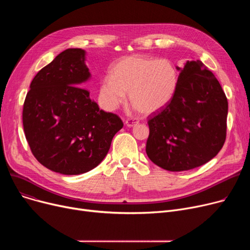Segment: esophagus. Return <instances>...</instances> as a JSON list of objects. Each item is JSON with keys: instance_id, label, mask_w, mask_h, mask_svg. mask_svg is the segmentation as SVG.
<instances>
[{"instance_id": "34e87169", "label": "esophagus", "mask_w": 250, "mask_h": 250, "mask_svg": "<svg viewBox=\"0 0 250 250\" xmlns=\"http://www.w3.org/2000/svg\"><path fill=\"white\" fill-rule=\"evenodd\" d=\"M139 124V121L137 120V118H127V120L125 121V125L127 126H135Z\"/></svg>"}]
</instances>
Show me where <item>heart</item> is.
Listing matches in <instances>:
<instances>
[{"instance_id":"1","label":"heart","mask_w":250,"mask_h":250,"mask_svg":"<svg viewBox=\"0 0 250 250\" xmlns=\"http://www.w3.org/2000/svg\"><path fill=\"white\" fill-rule=\"evenodd\" d=\"M179 76L168 60L133 55L118 60L100 84V99L105 108L115 109L128 92L130 104L142 114L164 108L173 98Z\"/></svg>"}]
</instances>
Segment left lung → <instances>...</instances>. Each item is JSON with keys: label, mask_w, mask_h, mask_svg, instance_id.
<instances>
[{"label": "left lung", "mask_w": 250, "mask_h": 250, "mask_svg": "<svg viewBox=\"0 0 250 250\" xmlns=\"http://www.w3.org/2000/svg\"><path fill=\"white\" fill-rule=\"evenodd\" d=\"M227 114L228 100L215 75L201 61L187 62L171 101L149 115L148 157L168 171L208 162L225 143Z\"/></svg>", "instance_id": "1"}]
</instances>
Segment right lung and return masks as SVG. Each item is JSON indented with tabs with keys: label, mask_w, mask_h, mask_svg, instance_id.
Masks as SVG:
<instances>
[{
	"label": "right lung",
	"mask_w": 250,
	"mask_h": 250,
	"mask_svg": "<svg viewBox=\"0 0 250 250\" xmlns=\"http://www.w3.org/2000/svg\"><path fill=\"white\" fill-rule=\"evenodd\" d=\"M85 51L65 49L39 71L26 95L22 121L36 160L64 175L90 171L106 156L124 126L117 114L101 110L84 83L90 77Z\"/></svg>",
	"instance_id": "obj_1"
}]
</instances>
